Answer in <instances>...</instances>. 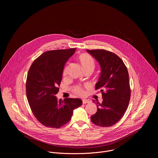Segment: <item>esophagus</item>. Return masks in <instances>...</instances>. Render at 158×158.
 <instances>
[{
    "mask_svg": "<svg viewBox=\"0 0 158 158\" xmlns=\"http://www.w3.org/2000/svg\"><path fill=\"white\" fill-rule=\"evenodd\" d=\"M89 101L87 100V99H82V103L84 104H87V103H89Z\"/></svg>",
    "mask_w": 158,
    "mask_h": 158,
    "instance_id": "1",
    "label": "esophagus"
}]
</instances>
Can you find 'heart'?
Instances as JSON below:
<instances>
[{
	"mask_svg": "<svg viewBox=\"0 0 158 158\" xmlns=\"http://www.w3.org/2000/svg\"><path fill=\"white\" fill-rule=\"evenodd\" d=\"M78 60L84 71L87 69H91L93 71L94 69L96 67V62L93 57H92L90 55L87 54H81L78 57ZM66 68H65L63 72L64 76L66 74ZM74 91L76 94H77L79 96H84L85 94L83 88L81 87V86L75 87Z\"/></svg>",
	"mask_w": 158,
	"mask_h": 158,
	"instance_id": "b5f03b06",
	"label": "heart"
}]
</instances>
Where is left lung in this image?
Returning a JSON list of instances; mask_svg holds the SVG:
<instances>
[{
    "mask_svg": "<svg viewBox=\"0 0 158 158\" xmlns=\"http://www.w3.org/2000/svg\"><path fill=\"white\" fill-rule=\"evenodd\" d=\"M86 51L99 63L101 71L96 89H101L103 101L101 104L96 103L97 112L91 120L101 127L113 126L124 116L130 100L127 67L123 60L113 52L104 49Z\"/></svg>",
    "mask_w": 158,
    "mask_h": 158,
    "instance_id": "obj_1",
    "label": "left lung"
}]
</instances>
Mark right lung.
<instances>
[{
  "label": "right lung",
  "mask_w": 158,
  "mask_h": 158,
  "mask_svg": "<svg viewBox=\"0 0 158 158\" xmlns=\"http://www.w3.org/2000/svg\"><path fill=\"white\" fill-rule=\"evenodd\" d=\"M76 48L47 51L32 64L26 81V94L32 113L44 126L59 128L68 123L74 109L82 104L78 98L57 100L64 67Z\"/></svg>",
  "instance_id": "right-lung-1"
}]
</instances>
